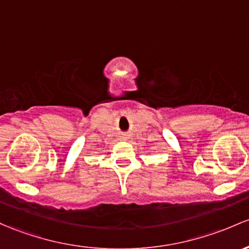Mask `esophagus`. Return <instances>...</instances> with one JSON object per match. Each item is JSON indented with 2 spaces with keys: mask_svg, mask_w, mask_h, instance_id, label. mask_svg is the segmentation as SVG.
Listing matches in <instances>:
<instances>
[{
  "mask_svg": "<svg viewBox=\"0 0 249 249\" xmlns=\"http://www.w3.org/2000/svg\"><path fill=\"white\" fill-rule=\"evenodd\" d=\"M123 140H127V137H126V136H123Z\"/></svg>",
  "mask_w": 249,
  "mask_h": 249,
  "instance_id": "obj_1",
  "label": "esophagus"
}]
</instances>
